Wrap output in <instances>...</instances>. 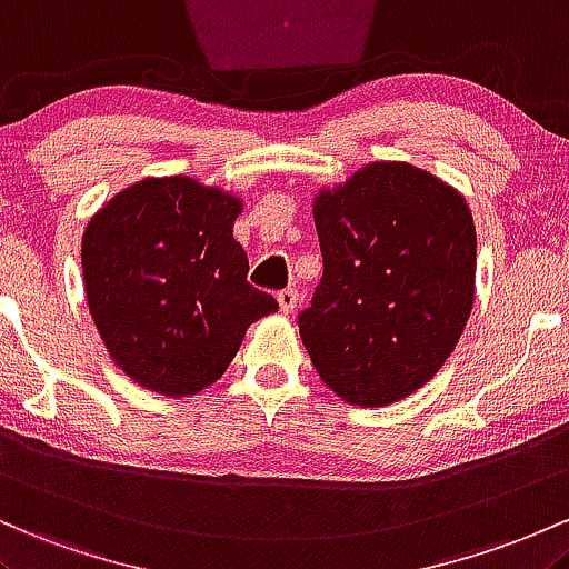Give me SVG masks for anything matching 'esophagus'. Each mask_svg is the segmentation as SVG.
I'll list each match as a JSON object with an SVG mask.
<instances>
[{"label":"esophagus","instance_id":"1","mask_svg":"<svg viewBox=\"0 0 569 569\" xmlns=\"http://www.w3.org/2000/svg\"><path fill=\"white\" fill-rule=\"evenodd\" d=\"M277 301H279V309H282L284 315H290V311H296L298 306V290L296 287H284V290L277 292Z\"/></svg>","mask_w":569,"mask_h":569}]
</instances>
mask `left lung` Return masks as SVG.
<instances>
[{
  "mask_svg": "<svg viewBox=\"0 0 569 569\" xmlns=\"http://www.w3.org/2000/svg\"><path fill=\"white\" fill-rule=\"evenodd\" d=\"M322 250L298 317L319 379L352 406L398 403L455 352L476 292V226L451 184L403 161H376L319 190Z\"/></svg>",
  "mask_w": 569,
  "mask_h": 569,
  "instance_id": "left-lung-1",
  "label": "left lung"
}]
</instances>
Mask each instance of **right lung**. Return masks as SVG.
<instances>
[{
    "label": "right lung",
    "instance_id": "right-lung-1",
    "mask_svg": "<svg viewBox=\"0 0 569 569\" xmlns=\"http://www.w3.org/2000/svg\"><path fill=\"white\" fill-rule=\"evenodd\" d=\"M241 201L190 177H147L82 233L88 309L114 366L139 387L188 398L214 385L273 296L247 282L233 239Z\"/></svg>",
    "mask_w": 569,
    "mask_h": 569
}]
</instances>
